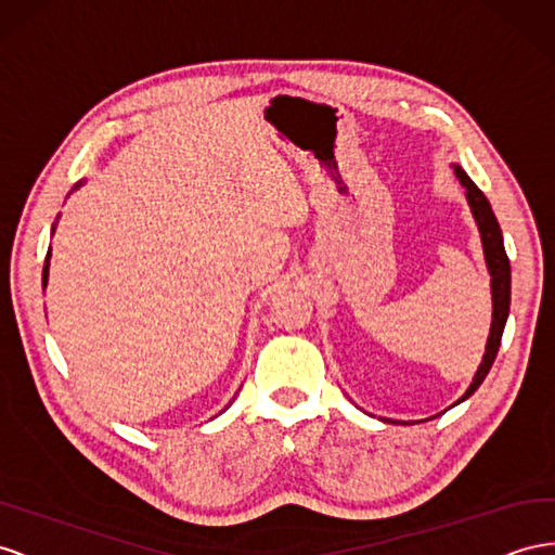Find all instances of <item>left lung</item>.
I'll return each mask as SVG.
<instances>
[{"label":"left lung","instance_id":"obj_1","mask_svg":"<svg viewBox=\"0 0 555 555\" xmlns=\"http://www.w3.org/2000/svg\"><path fill=\"white\" fill-rule=\"evenodd\" d=\"M455 175L460 179V184L467 189V201L472 205V212L474 219L478 223V231H481V241H483V251H486V263H488V271L492 278V326H490V338H488V346H486V354H483V362L476 371V378L469 385L467 392L460 401H464L467 397H472L478 385H481L488 376V371L495 362L498 350H500V343H502V332H504V324L508 318V304H512V266H508V257L504 251V241H502V231H500V223L495 212H492V207L488 203V198L483 196V191L478 189L472 179L467 177L460 166H455Z\"/></svg>","mask_w":555,"mask_h":555}]
</instances>
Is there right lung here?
<instances>
[{
  "label": "right lung",
  "mask_w": 555,
  "mask_h": 555,
  "mask_svg": "<svg viewBox=\"0 0 555 555\" xmlns=\"http://www.w3.org/2000/svg\"><path fill=\"white\" fill-rule=\"evenodd\" d=\"M49 257H51V249L47 254V263H43V275H41V284L47 287V280H49Z\"/></svg>",
  "instance_id": "1"
}]
</instances>
